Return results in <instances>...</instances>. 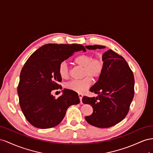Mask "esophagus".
I'll list each match as a JSON object with an SVG mask.
<instances>
[{
  "label": "esophagus",
  "instance_id": "34e87169",
  "mask_svg": "<svg viewBox=\"0 0 153 153\" xmlns=\"http://www.w3.org/2000/svg\"><path fill=\"white\" fill-rule=\"evenodd\" d=\"M78 96H79V100L81 102V101H82V95L81 94H78Z\"/></svg>",
  "mask_w": 153,
  "mask_h": 153
}]
</instances>
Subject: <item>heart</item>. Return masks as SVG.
<instances>
[{
  "instance_id": "b5f03b06",
  "label": "heart",
  "mask_w": 153,
  "mask_h": 153,
  "mask_svg": "<svg viewBox=\"0 0 153 153\" xmlns=\"http://www.w3.org/2000/svg\"><path fill=\"white\" fill-rule=\"evenodd\" d=\"M74 62L78 66L83 67L82 79L72 80L65 84V88L76 91L77 93H83L92 83V80L98 79L102 76L104 69V63L103 59L92 55L84 54L78 56L74 59ZM58 73L62 79H67L70 75L69 67L66 62H61L58 67Z\"/></svg>"
}]
</instances>
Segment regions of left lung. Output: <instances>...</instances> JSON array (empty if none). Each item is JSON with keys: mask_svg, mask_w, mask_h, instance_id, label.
Masks as SVG:
<instances>
[{"mask_svg": "<svg viewBox=\"0 0 153 153\" xmlns=\"http://www.w3.org/2000/svg\"><path fill=\"white\" fill-rule=\"evenodd\" d=\"M90 50L104 49V46H86ZM104 69L97 82L90 91L99 94L96 97L84 96L82 101L93 108V113L85 117L87 123L100 128L119 123L127 115L134 97V79L125 59L110 49L102 55Z\"/></svg>", "mask_w": 153, "mask_h": 153, "instance_id": "8db88e82", "label": "left lung"}]
</instances>
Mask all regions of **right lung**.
Segmentation results:
<instances>
[{
	"mask_svg": "<svg viewBox=\"0 0 153 153\" xmlns=\"http://www.w3.org/2000/svg\"><path fill=\"white\" fill-rule=\"evenodd\" d=\"M82 50L80 44L49 43L30 55L22 69L18 85L21 110L29 123L40 129H48L62 121L69 106L80 102L76 91L64 89L63 94L55 98L53 90L62 89L59 85L62 77L58 67L61 62Z\"/></svg>",
	"mask_w": 153,
	"mask_h": 153,
	"instance_id": "1",
	"label": "right lung"
}]
</instances>
